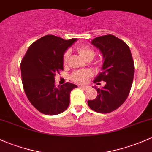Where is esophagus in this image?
Instances as JSON below:
<instances>
[{"label":"esophagus","instance_id":"obj_1","mask_svg":"<svg viewBox=\"0 0 152 152\" xmlns=\"http://www.w3.org/2000/svg\"><path fill=\"white\" fill-rule=\"evenodd\" d=\"M80 88H81V89H84V90H86V89H88V86H80Z\"/></svg>","mask_w":152,"mask_h":152}]
</instances>
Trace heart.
Masks as SVG:
<instances>
[{
    "label": "heart",
    "instance_id": "b5f03b06",
    "mask_svg": "<svg viewBox=\"0 0 152 152\" xmlns=\"http://www.w3.org/2000/svg\"><path fill=\"white\" fill-rule=\"evenodd\" d=\"M77 51L80 56L84 59L87 60L88 58H93L94 56V52L92 49L87 46H79L77 48ZM68 57H69V53L66 52L63 55V62L64 64L67 63ZM91 76V73L88 71H77L71 75V79L73 81L80 84H83L87 81L88 79Z\"/></svg>",
    "mask_w": 152,
    "mask_h": 152
}]
</instances>
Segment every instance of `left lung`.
I'll use <instances>...</instances> for the list:
<instances>
[{
  "mask_svg": "<svg viewBox=\"0 0 152 152\" xmlns=\"http://www.w3.org/2000/svg\"><path fill=\"white\" fill-rule=\"evenodd\" d=\"M91 43L100 50L104 60L102 72L94 82L103 81L106 84L102 89L95 86L97 96L88 100V105L96 113H109L127 99L134 76V63L129 47L113 34L97 37Z\"/></svg>",
  "mask_w": 152,
  "mask_h": 152,
  "instance_id": "left-lung-1",
  "label": "left lung"
}]
</instances>
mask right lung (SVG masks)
I'll return each mask as SVG.
<instances>
[{"label": "right lung", "instance_id": "add662e5", "mask_svg": "<svg viewBox=\"0 0 152 152\" xmlns=\"http://www.w3.org/2000/svg\"><path fill=\"white\" fill-rule=\"evenodd\" d=\"M77 39H63L48 34L29 46L21 63L25 94L31 104L43 114L56 115L66 110L70 94L77 86L67 82L55 86L56 73L63 70L64 53Z\"/></svg>", "mask_w": 152, "mask_h": 152}]
</instances>
